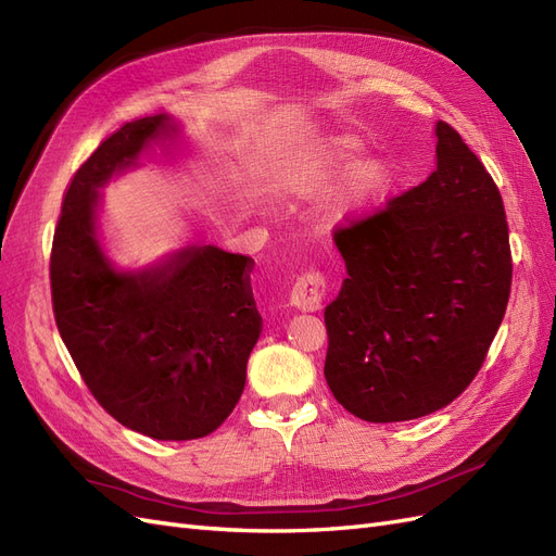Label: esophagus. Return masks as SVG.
<instances>
[{
	"instance_id": "esophagus-1",
	"label": "esophagus",
	"mask_w": 556,
	"mask_h": 556,
	"mask_svg": "<svg viewBox=\"0 0 556 556\" xmlns=\"http://www.w3.org/2000/svg\"><path fill=\"white\" fill-rule=\"evenodd\" d=\"M327 296V282L319 274H304L292 288L290 294V306L304 311V313H315L323 308V301Z\"/></svg>"
}]
</instances>
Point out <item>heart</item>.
I'll return each mask as SVG.
<instances>
[{"instance_id": "heart-1", "label": "heart", "mask_w": 556, "mask_h": 556, "mask_svg": "<svg viewBox=\"0 0 556 556\" xmlns=\"http://www.w3.org/2000/svg\"><path fill=\"white\" fill-rule=\"evenodd\" d=\"M364 148V141L355 134H341V137L327 139L306 162H301L296 169L285 176V194L319 201L329 197L336 190V185L343 182L350 174H355V178H352V206L359 213L378 208L394 190L396 172L392 164L378 157L359 164Z\"/></svg>"}]
</instances>
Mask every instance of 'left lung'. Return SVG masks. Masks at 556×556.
Masks as SVG:
<instances>
[{
	"mask_svg": "<svg viewBox=\"0 0 556 556\" xmlns=\"http://www.w3.org/2000/svg\"><path fill=\"white\" fill-rule=\"evenodd\" d=\"M435 172L333 233L348 278L325 308V378L366 422L445 408L476 378L506 315L508 223L492 176L447 123Z\"/></svg>",
	"mask_w": 556,
	"mask_h": 556,
	"instance_id": "8db88e82",
	"label": "left lung"
}]
</instances>
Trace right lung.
<instances>
[{
	"label": "right lung",
	"instance_id": "obj_1",
	"mask_svg": "<svg viewBox=\"0 0 556 556\" xmlns=\"http://www.w3.org/2000/svg\"><path fill=\"white\" fill-rule=\"evenodd\" d=\"M172 129L166 113L123 125L76 172L50 255L62 341L109 415L157 441L220 427L245 387L262 331L245 255L188 243L162 260L117 266L102 237V190Z\"/></svg>",
	"mask_w": 556,
	"mask_h": 556
}]
</instances>
